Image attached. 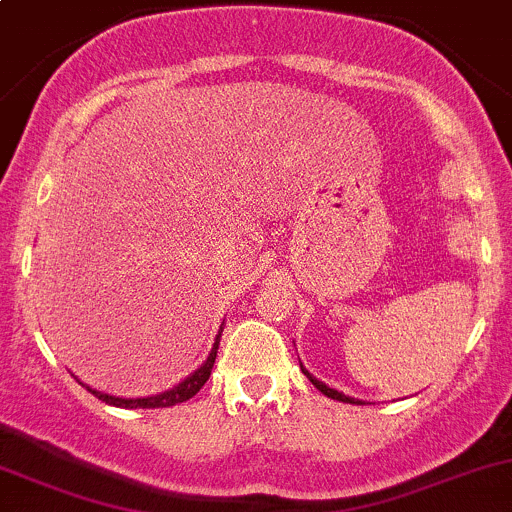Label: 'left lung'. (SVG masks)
<instances>
[{"instance_id": "1", "label": "left lung", "mask_w": 512, "mask_h": 512, "mask_svg": "<svg viewBox=\"0 0 512 512\" xmlns=\"http://www.w3.org/2000/svg\"><path fill=\"white\" fill-rule=\"evenodd\" d=\"M301 369H303V367H301ZM303 374H306V376H308V381H311V384H313V386H316V389H318L320 393H325V396H328V398H335V401H342V403H357V406H359V403H362V401H359V398L345 396V393H340V391L330 389V386H325V384H323V381H318V379H316V376H313V374H308V372H306V369H303Z\"/></svg>"}]
</instances>
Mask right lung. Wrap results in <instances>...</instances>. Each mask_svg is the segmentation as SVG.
Listing matches in <instances>:
<instances>
[{
	"label": "right lung",
	"mask_w": 512,
	"mask_h": 512,
	"mask_svg": "<svg viewBox=\"0 0 512 512\" xmlns=\"http://www.w3.org/2000/svg\"><path fill=\"white\" fill-rule=\"evenodd\" d=\"M221 333H223V328L218 330L216 342H213L211 355L206 357V362L201 364V367L196 369L194 374H189L187 379L179 381V384L170 391L157 393V396H148V398H119V396H111V393H101L97 389H89V386H87V391H92L94 396L99 398V401L109 403V406H116V408H170V406H177V403L189 401V398L196 396L201 386L209 381L213 362H216V352H218V342H221Z\"/></svg>",
	"instance_id": "obj_1"
}]
</instances>
